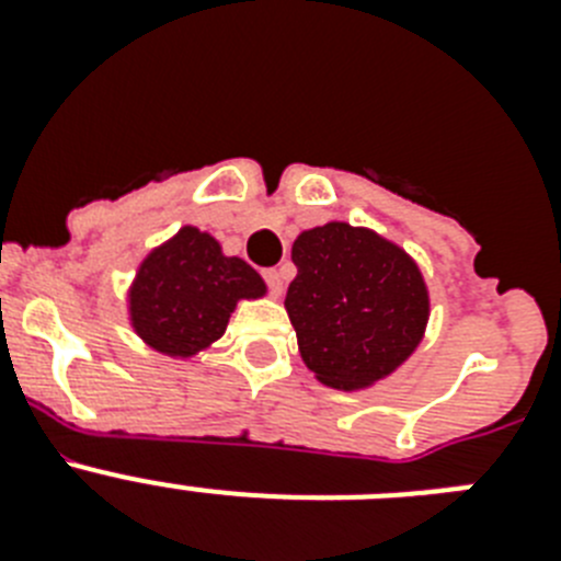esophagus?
Listing matches in <instances>:
<instances>
[{"instance_id": "obj_1", "label": "esophagus", "mask_w": 561, "mask_h": 561, "mask_svg": "<svg viewBox=\"0 0 561 561\" xmlns=\"http://www.w3.org/2000/svg\"><path fill=\"white\" fill-rule=\"evenodd\" d=\"M264 280L270 284L272 295L280 297V295H284V286H286V266H275V270H266Z\"/></svg>"}]
</instances>
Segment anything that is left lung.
<instances>
[{"instance_id": "8db88e82", "label": "left lung", "mask_w": 561, "mask_h": 561, "mask_svg": "<svg viewBox=\"0 0 561 561\" xmlns=\"http://www.w3.org/2000/svg\"><path fill=\"white\" fill-rule=\"evenodd\" d=\"M286 314L325 388H374L424 340L430 289L410 252L368 227L329 221L295 238Z\"/></svg>"}]
</instances>
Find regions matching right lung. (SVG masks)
Listing matches in <instances>:
<instances>
[{
    "instance_id": "add662e5",
    "label": "right lung",
    "mask_w": 561,
    "mask_h": 561,
    "mask_svg": "<svg viewBox=\"0 0 561 561\" xmlns=\"http://www.w3.org/2000/svg\"><path fill=\"white\" fill-rule=\"evenodd\" d=\"M266 295L244 257L225 255L210 232L185 225L137 266L126 306L134 334L171 359L202 354L227 331L241 300Z\"/></svg>"
}]
</instances>
